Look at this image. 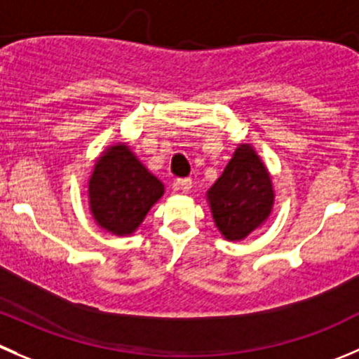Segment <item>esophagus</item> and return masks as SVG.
Returning <instances> with one entry per match:
<instances>
[{"instance_id": "obj_1", "label": "esophagus", "mask_w": 359, "mask_h": 359, "mask_svg": "<svg viewBox=\"0 0 359 359\" xmlns=\"http://www.w3.org/2000/svg\"><path fill=\"white\" fill-rule=\"evenodd\" d=\"M191 187H193V180H191L189 177H186V179H177L175 182H173V189L182 191V193H187Z\"/></svg>"}]
</instances>
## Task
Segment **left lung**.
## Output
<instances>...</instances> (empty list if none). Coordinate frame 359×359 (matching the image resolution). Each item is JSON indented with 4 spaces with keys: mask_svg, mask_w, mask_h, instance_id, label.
<instances>
[{
    "mask_svg": "<svg viewBox=\"0 0 359 359\" xmlns=\"http://www.w3.org/2000/svg\"><path fill=\"white\" fill-rule=\"evenodd\" d=\"M212 215L229 240L245 238L270 215L272 180L250 145H240L217 182L208 189Z\"/></svg>",
    "mask_w": 359,
    "mask_h": 359,
    "instance_id": "obj_1",
    "label": "left lung"
}]
</instances>
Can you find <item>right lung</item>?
Segmentation results:
<instances>
[{
  "mask_svg": "<svg viewBox=\"0 0 359 359\" xmlns=\"http://www.w3.org/2000/svg\"><path fill=\"white\" fill-rule=\"evenodd\" d=\"M163 184L145 170L126 145H116L96 163L89 180V203L102 228L130 235L163 196Z\"/></svg>",
  "mask_w": 359,
  "mask_h": 359,
  "instance_id": "right-lung-1",
  "label": "right lung"
}]
</instances>
